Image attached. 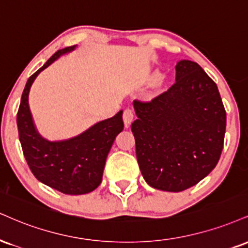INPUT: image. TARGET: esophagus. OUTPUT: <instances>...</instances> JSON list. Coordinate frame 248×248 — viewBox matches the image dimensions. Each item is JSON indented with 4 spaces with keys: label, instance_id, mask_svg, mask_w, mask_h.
<instances>
[{
    "label": "esophagus",
    "instance_id": "esophagus-1",
    "mask_svg": "<svg viewBox=\"0 0 248 248\" xmlns=\"http://www.w3.org/2000/svg\"><path fill=\"white\" fill-rule=\"evenodd\" d=\"M135 114H134V108H127L126 111H124V126H126V128H128L130 126V124H132L133 120H134V116Z\"/></svg>",
    "mask_w": 248,
    "mask_h": 248
}]
</instances>
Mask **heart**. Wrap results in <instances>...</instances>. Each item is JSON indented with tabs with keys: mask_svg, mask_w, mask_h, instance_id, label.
Segmentation results:
<instances>
[{
	"mask_svg": "<svg viewBox=\"0 0 248 248\" xmlns=\"http://www.w3.org/2000/svg\"><path fill=\"white\" fill-rule=\"evenodd\" d=\"M158 77H159V74H158V73L154 74V78H158ZM158 82H159V85L164 84V77H159V79H158Z\"/></svg>",
	"mask_w": 248,
	"mask_h": 248,
	"instance_id": "b5f03b06",
	"label": "heart"
}]
</instances>
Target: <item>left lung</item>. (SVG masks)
Returning a JSON list of instances; mask_svg holds the SVG:
<instances>
[{
  "instance_id": "obj_1",
  "label": "left lung",
  "mask_w": 248,
  "mask_h": 248,
  "mask_svg": "<svg viewBox=\"0 0 248 248\" xmlns=\"http://www.w3.org/2000/svg\"><path fill=\"white\" fill-rule=\"evenodd\" d=\"M175 83L149 103L134 101L136 157L148 185L181 192L218 163L226 113L216 83L196 62L175 65Z\"/></svg>"
}]
</instances>
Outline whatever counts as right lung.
Listing matches in <instances>:
<instances>
[{"label": "right lung", "mask_w": 248, "mask_h": 248, "mask_svg": "<svg viewBox=\"0 0 248 248\" xmlns=\"http://www.w3.org/2000/svg\"><path fill=\"white\" fill-rule=\"evenodd\" d=\"M75 48L76 45L58 50L30 77L17 113L19 141L30 170L40 183L68 195L88 194L99 186L107 155L124 130V111H120L68 140L48 141L39 134L29 106L31 86L41 71Z\"/></svg>", "instance_id": "1"}]
</instances>
